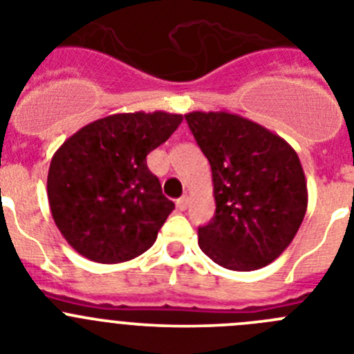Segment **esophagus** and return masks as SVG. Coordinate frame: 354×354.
<instances>
[{
    "mask_svg": "<svg viewBox=\"0 0 354 354\" xmlns=\"http://www.w3.org/2000/svg\"><path fill=\"white\" fill-rule=\"evenodd\" d=\"M187 205H189V196L184 195L183 198L177 200V209H179V211H186Z\"/></svg>",
    "mask_w": 354,
    "mask_h": 354,
    "instance_id": "34e87169",
    "label": "esophagus"
}]
</instances>
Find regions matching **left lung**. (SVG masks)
Here are the masks:
<instances>
[{"instance_id": "8db88e82", "label": "left lung", "mask_w": 354, "mask_h": 354, "mask_svg": "<svg viewBox=\"0 0 354 354\" xmlns=\"http://www.w3.org/2000/svg\"><path fill=\"white\" fill-rule=\"evenodd\" d=\"M211 162L216 212L198 246L232 271L261 270L290 245L308 193L296 150L257 122L228 111L184 115Z\"/></svg>"}]
</instances>
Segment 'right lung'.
I'll list each match as a JSON object with an SVG mask.
<instances>
[{"mask_svg": "<svg viewBox=\"0 0 354 354\" xmlns=\"http://www.w3.org/2000/svg\"><path fill=\"white\" fill-rule=\"evenodd\" d=\"M183 115L117 113L81 127L56 150L49 165L53 220L83 257L118 264L154 245L175 209L147 154L170 138Z\"/></svg>", "mask_w": 354, "mask_h": 354, "instance_id": "obj_1", "label": "right lung"}]
</instances>
